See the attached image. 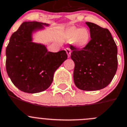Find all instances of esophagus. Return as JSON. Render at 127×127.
Listing matches in <instances>:
<instances>
[{
    "label": "esophagus",
    "instance_id": "34e87169",
    "mask_svg": "<svg viewBox=\"0 0 127 127\" xmlns=\"http://www.w3.org/2000/svg\"><path fill=\"white\" fill-rule=\"evenodd\" d=\"M65 50H66V53H67V57H68V58H69V57L71 56V49H69V48H66Z\"/></svg>",
    "mask_w": 127,
    "mask_h": 127
}]
</instances>
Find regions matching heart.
<instances>
[{"label":"heart","mask_w":127,"mask_h":127,"mask_svg":"<svg viewBox=\"0 0 127 127\" xmlns=\"http://www.w3.org/2000/svg\"><path fill=\"white\" fill-rule=\"evenodd\" d=\"M66 38L72 40L73 43L76 47L83 48L90 41V32L86 28H78L72 26L66 31Z\"/></svg>","instance_id":"obj_1"}]
</instances>
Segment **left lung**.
<instances>
[{"instance_id":"8db88e82","label":"left lung","mask_w":127,"mask_h":127,"mask_svg":"<svg viewBox=\"0 0 127 127\" xmlns=\"http://www.w3.org/2000/svg\"><path fill=\"white\" fill-rule=\"evenodd\" d=\"M86 24L92 38L88 44L80 49L70 46L74 63L73 78L78 88L96 91L107 86L115 75L117 47L108 29L92 22Z\"/></svg>"}]
</instances>
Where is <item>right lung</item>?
I'll return each instance as SVG.
<instances>
[{
  "instance_id": "add662e5",
  "label": "right lung",
  "mask_w": 127,
  "mask_h": 127,
  "mask_svg": "<svg viewBox=\"0 0 127 127\" xmlns=\"http://www.w3.org/2000/svg\"><path fill=\"white\" fill-rule=\"evenodd\" d=\"M48 24L24 22L12 34L6 48V70L19 90L36 93L47 90L54 73L67 60L65 51H48L44 45L32 42L33 32L44 29Z\"/></svg>"
}]
</instances>
